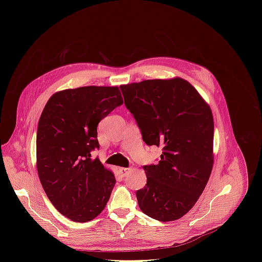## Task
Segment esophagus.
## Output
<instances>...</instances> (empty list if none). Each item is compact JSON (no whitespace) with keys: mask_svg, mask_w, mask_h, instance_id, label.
I'll list each match as a JSON object with an SVG mask.
<instances>
[{"mask_svg":"<svg viewBox=\"0 0 262 262\" xmlns=\"http://www.w3.org/2000/svg\"><path fill=\"white\" fill-rule=\"evenodd\" d=\"M130 170H131V167H129V168L120 167V168H119V172H120V175H121L122 177H124V176L126 175V173H128Z\"/></svg>","mask_w":262,"mask_h":262,"instance_id":"1","label":"esophagus"}]
</instances>
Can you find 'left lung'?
<instances>
[{"label":"left lung","instance_id":"left-lung-1","mask_svg":"<svg viewBox=\"0 0 262 262\" xmlns=\"http://www.w3.org/2000/svg\"><path fill=\"white\" fill-rule=\"evenodd\" d=\"M124 105L147 145L163 147L146 165V185L137 191L141 211L161 222L184 216L199 199L213 167L214 122L210 106L180 77L120 86Z\"/></svg>","mask_w":262,"mask_h":262}]
</instances>
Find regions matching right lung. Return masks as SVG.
<instances>
[{
    "mask_svg": "<svg viewBox=\"0 0 262 262\" xmlns=\"http://www.w3.org/2000/svg\"><path fill=\"white\" fill-rule=\"evenodd\" d=\"M122 102L117 86L64 90L52 95L39 119V179L54 208L77 223L99 215L115 187L113 171L91 152L99 147V121Z\"/></svg>",
    "mask_w": 262,
    "mask_h": 262,
    "instance_id": "obj_1",
    "label": "right lung"
}]
</instances>
